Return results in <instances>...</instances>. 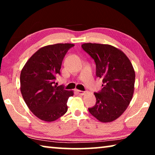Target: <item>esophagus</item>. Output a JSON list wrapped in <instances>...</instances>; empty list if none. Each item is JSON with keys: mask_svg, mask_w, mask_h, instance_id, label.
Here are the masks:
<instances>
[{"mask_svg": "<svg viewBox=\"0 0 155 155\" xmlns=\"http://www.w3.org/2000/svg\"><path fill=\"white\" fill-rule=\"evenodd\" d=\"M77 92L78 94H80V95H84V94H85V91H83L81 90H77Z\"/></svg>", "mask_w": 155, "mask_h": 155, "instance_id": "1", "label": "esophagus"}]
</instances>
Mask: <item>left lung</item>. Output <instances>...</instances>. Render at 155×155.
Masks as SVG:
<instances>
[{"mask_svg": "<svg viewBox=\"0 0 155 155\" xmlns=\"http://www.w3.org/2000/svg\"><path fill=\"white\" fill-rule=\"evenodd\" d=\"M83 49L94 59L96 76L103 79L101 92L94 93L96 105L89 111L101 122L121 116L132 100L135 73L129 59L121 50L109 44L85 43Z\"/></svg>", "mask_w": 155, "mask_h": 155, "instance_id": "obj_1", "label": "left lung"}]
</instances>
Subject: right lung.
Wrapping results in <instances>:
<instances>
[{
  "mask_svg": "<svg viewBox=\"0 0 155 155\" xmlns=\"http://www.w3.org/2000/svg\"><path fill=\"white\" fill-rule=\"evenodd\" d=\"M74 44H56L36 51L20 73V91L28 109L43 121H55L68 110L67 102L74 91L54 85L64 57Z\"/></svg>",
  "mask_w": 155,
  "mask_h": 155,
  "instance_id": "right-lung-1",
  "label": "right lung"
}]
</instances>
